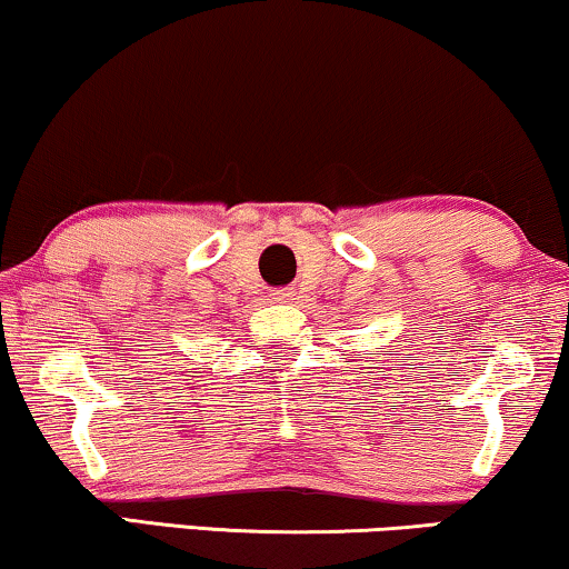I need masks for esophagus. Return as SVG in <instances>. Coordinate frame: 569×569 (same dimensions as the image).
Instances as JSON below:
<instances>
[{"instance_id": "esophagus-1", "label": "esophagus", "mask_w": 569, "mask_h": 569, "mask_svg": "<svg viewBox=\"0 0 569 569\" xmlns=\"http://www.w3.org/2000/svg\"><path fill=\"white\" fill-rule=\"evenodd\" d=\"M289 297H291V291H289V289H278V291H272V293H270V299H272V301H286Z\"/></svg>"}]
</instances>
